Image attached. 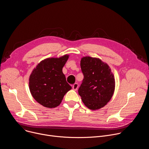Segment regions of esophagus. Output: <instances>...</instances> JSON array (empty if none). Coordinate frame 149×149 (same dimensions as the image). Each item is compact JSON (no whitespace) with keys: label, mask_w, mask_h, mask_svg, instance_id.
Listing matches in <instances>:
<instances>
[{"label":"esophagus","mask_w":149,"mask_h":149,"mask_svg":"<svg viewBox=\"0 0 149 149\" xmlns=\"http://www.w3.org/2000/svg\"><path fill=\"white\" fill-rule=\"evenodd\" d=\"M78 84L75 83V84L73 85V86H72V88H73V90H75V91H77V90L78 89Z\"/></svg>","instance_id":"1"}]
</instances>
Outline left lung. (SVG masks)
Returning <instances> with one entry per match:
<instances>
[{"label":"left lung","mask_w":149,"mask_h":149,"mask_svg":"<svg viewBox=\"0 0 149 149\" xmlns=\"http://www.w3.org/2000/svg\"><path fill=\"white\" fill-rule=\"evenodd\" d=\"M80 65L84 79L78 94L88 109H100L107 104L113 95L114 75L107 63L98 58L83 57Z\"/></svg>","instance_id":"obj_1"}]
</instances>
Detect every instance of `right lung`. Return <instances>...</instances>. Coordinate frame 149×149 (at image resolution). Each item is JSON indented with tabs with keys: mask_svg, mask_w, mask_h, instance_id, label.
Here are the masks:
<instances>
[{
	"mask_svg": "<svg viewBox=\"0 0 149 149\" xmlns=\"http://www.w3.org/2000/svg\"><path fill=\"white\" fill-rule=\"evenodd\" d=\"M68 57L65 55L59 58L42 61L30 75L31 93L38 102L45 107H57L65 94L71 89L62 72V68Z\"/></svg>",
	"mask_w": 149,
	"mask_h": 149,
	"instance_id": "1",
	"label": "right lung"
}]
</instances>
